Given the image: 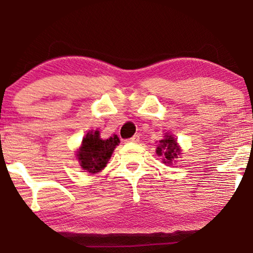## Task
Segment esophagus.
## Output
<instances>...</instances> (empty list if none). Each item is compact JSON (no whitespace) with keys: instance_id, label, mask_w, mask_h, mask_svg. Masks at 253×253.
Segmentation results:
<instances>
[{"instance_id":"34e87169","label":"esophagus","mask_w":253,"mask_h":253,"mask_svg":"<svg viewBox=\"0 0 253 253\" xmlns=\"http://www.w3.org/2000/svg\"><path fill=\"white\" fill-rule=\"evenodd\" d=\"M138 140H140V136H138V135L136 134V135H134L133 137L128 138V142H137Z\"/></svg>"}]
</instances>
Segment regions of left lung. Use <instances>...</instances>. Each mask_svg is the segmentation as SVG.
Masks as SVG:
<instances>
[{"mask_svg": "<svg viewBox=\"0 0 253 253\" xmlns=\"http://www.w3.org/2000/svg\"><path fill=\"white\" fill-rule=\"evenodd\" d=\"M159 144L157 147V152L158 156H162L164 158V163L172 164V161L174 158H177V155H180V149L177 147L176 141L174 140L172 136H169L166 135L165 140L159 141Z\"/></svg>", "mask_w": 253, "mask_h": 253, "instance_id": "obj_1", "label": "left lung"}]
</instances>
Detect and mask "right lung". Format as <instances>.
Instances as JSON below:
<instances>
[{
	"mask_svg": "<svg viewBox=\"0 0 253 253\" xmlns=\"http://www.w3.org/2000/svg\"><path fill=\"white\" fill-rule=\"evenodd\" d=\"M117 135L108 140H101L99 131H89L84 137L83 145L78 151L80 166L89 173H97L106 166L113 150L119 143Z\"/></svg>",
	"mask_w": 253,
	"mask_h": 253,
	"instance_id": "right-lung-1",
	"label": "right lung"
}]
</instances>
